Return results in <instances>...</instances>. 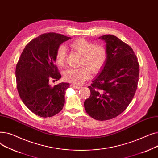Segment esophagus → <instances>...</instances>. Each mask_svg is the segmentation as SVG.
I'll list each match as a JSON object with an SVG mask.
<instances>
[{"instance_id": "34e87169", "label": "esophagus", "mask_w": 158, "mask_h": 158, "mask_svg": "<svg viewBox=\"0 0 158 158\" xmlns=\"http://www.w3.org/2000/svg\"><path fill=\"white\" fill-rule=\"evenodd\" d=\"M70 86L71 88H73V89H79V88H80V86H77V85H73V84H72V85H70Z\"/></svg>"}]
</instances>
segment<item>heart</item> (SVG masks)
<instances>
[{"instance_id":"1","label":"heart","mask_w":158,"mask_h":158,"mask_svg":"<svg viewBox=\"0 0 158 158\" xmlns=\"http://www.w3.org/2000/svg\"><path fill=\"white\" fill-rule=\"evenodd\" d=\"M72 48L82 56L81 61V68H70L63 73V78L66 81L76 85H81L90 77V71L97 73L105 66L108 52L105 46L101 44H95L92 41L80 38L70 44ZM67 50L63 45L57 47L55 60L58 65H63L65 61Z\"/></svg>"}]
</instances>
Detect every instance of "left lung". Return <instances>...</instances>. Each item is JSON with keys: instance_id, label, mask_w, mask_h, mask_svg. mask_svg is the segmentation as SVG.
I'll list each match as a JSON object with an SVG mask.
<instances>
[{"instance_id": "1", "label": "left lung", "mask_w": 158, "mask_h": 158, "mask_svg": "<svg viewBox=\"0 0 158 158\" xmlns=\"http://www.w3.org/2000/svg\"><path fill=\"white\" fill-rule=\"evenodd\" d=\"M106 43L107 62L100 75L88 86L85 101L86 113L97 120L117 117L126 110L138 87L139 63L132 48L117 36H101Z\"/></svg>"}]
</instances>
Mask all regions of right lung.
<instances>
[{"instance_id": "add662e5", "label": "right lung", "mask_w": 158, "mask_h": 158, "mask_svg": "<svg viewBox=\"0 0 158 158\" xmlns=\"http://www.w3.org/2000/svg\"><path fill=\"white\" fill-rule=\"evenodd\" d=\"M70 38L55 32L41 35L25 47L16 64V88L20 97L39 117H51L63 109L69 83L61 82L51 86L48 81L61 78L54 63L55 54L60 45Z\"/></svg>"}]
</instances>
